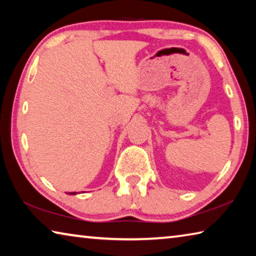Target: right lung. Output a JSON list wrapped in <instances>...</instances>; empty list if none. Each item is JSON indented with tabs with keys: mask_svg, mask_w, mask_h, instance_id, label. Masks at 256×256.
I'll return each instance as SVG.
<instances>
[{
	"mask_svg": "<svg viewBox=\"0 0 256 256\" xmlns=\"http://www.w3.org/2000/svg\"><path fill=\"white\" fill-rule=\"evenodd\" d=\"M70 194H76V192H72V193H70Z\"/></svg>",
	"mask_w": 256,
	"mask_h": 256,
	"instance_id": "1",
	"label": "right lung"
}]
</instances>
